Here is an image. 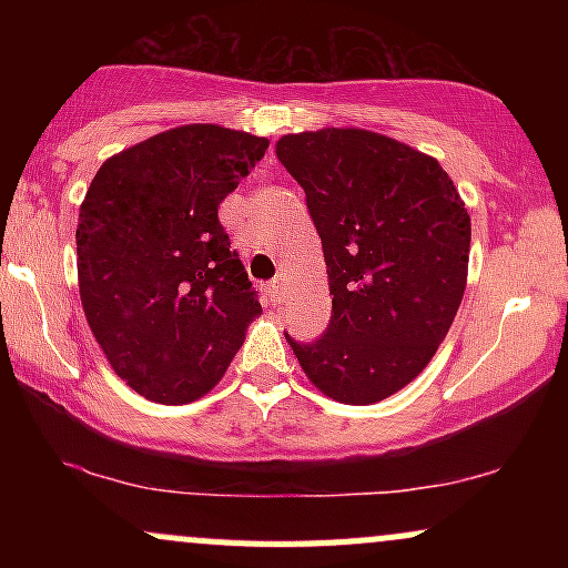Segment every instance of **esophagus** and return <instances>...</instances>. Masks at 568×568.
Here are the masks:
<instances>
[{"mask_svg":"<svg viewBox=\"0 0 568 568\" xmlns=\"http://www.w3.org/2000/svg\"><path fill=\"white\" fill-rule=\"evenodd\" d=\"M266 293H270V298H272V302H275V304L283 302V296H285V277L277 275L275 280H272V283L266 285Z\"/></svg>","mask_w":568,"mask_h":568,"instance_id":"esophagus-1","label":"esophagus"}]
</instances>
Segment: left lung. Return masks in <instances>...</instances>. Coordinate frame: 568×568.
Returning a JSON list of instances; mask_svg holds the SVG:
<instances>
[{
	"mask_svg": "<svg viewBox=\"0 0 568 568\" xmlns=\"http://www.w3.org/2000/svg\"><path fill=\"white\" fill-rule=\"evenodd\" d=\"M275 152L304 189L334 296L315 344L285 338L331 400L379 403L427 368L452 328L470 213L438 160L374 130L288 133Z\"/></svg>",
	"mask_w": 568,
	"mask_h": 568,
	"instance_id": "1",
	"label": "left lung"
}]
</instances>
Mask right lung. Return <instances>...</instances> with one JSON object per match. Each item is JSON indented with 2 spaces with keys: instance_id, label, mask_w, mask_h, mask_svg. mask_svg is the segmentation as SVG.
I'll use <instances>...</instances> for the list:
<instances>
[{
  "instance_id": "add662e5",
  "label": "right lung",
  "mask_w": 568,
  "mask_h": 568,
  "mask_svg": "<svg viewBox=\"0 0 568 568\" xmlns=\"http://www.w3.org/2000/svg\"><path fill=\"white\" fill-rule=\"evenodd\" d=\"M270 141L179 125L98 168L77 221L84 317L109 366L162 406L207 395L262 315L219 205Z\"/></svg>"
}]
</instances>
